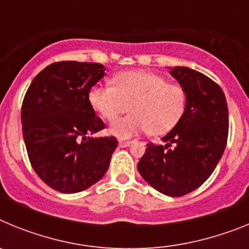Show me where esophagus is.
Returning <instances> with one entry per match:
<instances>
[{
	"label": "esophagus",
	"instance_id": "obj_1",
	"mask_svg": "<svg viewBox=\"0 0 249 249\" xmlns=\"http://www.w3.org/2000/svg\"><path fill=\"white\" fill-rule=\"evenodd\" d=\"M129 144H131V142H129V141H124V140H120L118 141V146L120 147H128Z\"/></svg>",
	"mask_w": 249,
	"mask_h": 249
}]
</instances>
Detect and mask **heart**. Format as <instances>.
<instances>
[{
  "label": "heart",
  "instance_id": "heart-1",
  "mask_svg": "<svg viewBox=\"0 0 249 249\" xmlns=\"http://www.w3.org/2000/svg\"><path fill=\"white\" fill-rule=\"evenodd\" d=\"M89 101L106 120H114L131 106L132 113L113 121L112 135L122 138L151 131L162 135L181 121L187 107V93L179 85L168 83L160 74L143 71L123 72L112 85H96Z\"/></svg>",
  "mask_w": 249,
  "mask_h": 249
}]
</instances>
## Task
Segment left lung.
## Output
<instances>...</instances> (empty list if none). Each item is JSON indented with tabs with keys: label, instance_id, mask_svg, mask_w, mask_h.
Returning a JSON list of instances; mask_svg holds the SVG:
<instances>
[{
	"label": "left lung",
	"instance_id": "1",
	"mask_svg": "<svg viewBox=\"0 0 249 249\" xmlns=\"http://www.w3.org/2000/svg\"><path fill=\"white\" fill-rule=\"evenodd\" d=\"M187 93L181 121L162 144H147L137 164L140 175L155 190L181 197L208 179L223 155L228 138V107L224 93L210 77L188 67L171 68Z\"/></svg>",
	"mask_w": 249,
	"mask_h": 249
}]
</instances>
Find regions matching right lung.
Listing matches in <instances>:
<instances>
[{
  "label": "right lung",
  "mask_w": 249,
  "mask_h": 249,
  "mask_svg": "<svg viewBox=\"0 0 249 249\" xmlns=\"http://www.w3.org/2000/svg\"><path fill=\"white\" fill-rule=\"evenodd\" d=\"M105 66L62 61L47 66L31 82L21 108L22 133L32 168L62 193L87 190L105 176L116 137H89L105 128L89 92Z\"/></svg>",
  "instance_id": "add662e5"
}]
</instances>
